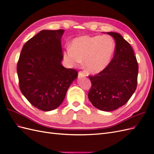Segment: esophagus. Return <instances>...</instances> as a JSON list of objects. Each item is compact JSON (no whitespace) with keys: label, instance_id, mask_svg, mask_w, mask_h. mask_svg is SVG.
I'll list each match as a JSON object with an SVG mask.
<instances>
[{"label":"esophagus","instance_id":"34e87169","mask_svg":"<svg viewBox=\"0 0 154 154\" xmlns=\"http://www.w3.org/2000/svg\"><path fill=\"white\" fill-rule=\"evenodd\" d=\"M86 76L85 71H80L78 72V77H85Z\"/></svg>","mask_w":154,"mask_h":154}]
</instances>
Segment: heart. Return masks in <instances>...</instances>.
<instances>
[{
    "label": "heart",
    "instance_id": "1",
    "mask_svg": "<svg viewBox=\"0 0 154 154\" xmlns=\"http://www.w3.org/2000/svg\"><path fill=\"white\" fill-rule=\"evenodd\" d=\"M115 49L114 41L109 36H81L66 48L63 57L71 66H76L84 61L88 72L98 73L109 66Z\"/></svg>",
    "mask_w": 154,
    "mask_h": 154
}]
</instances>
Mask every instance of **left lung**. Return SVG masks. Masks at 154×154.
Returning a JSON list of instances; mask_svg holds the SVG:
<instances>
[{
  "label": "left lung",
  "instance_id": "left-lung-1",
  "mask_svg": "<svg viewBox=\"0 0 154 154\" xmlns=\"http://www.w3.org/2000/svg\"><path fill=\"white\" fill-rule=\"evenodd\" d=\"M116 41L113 58L103 71L88 76L92 86L88 97L97 109L112 111L127 103L137 87L138 63L131 45L118 32H109Z\"/></svg>",
  "mask_w": 154,
  "mask_h": 154
}]
</instances>
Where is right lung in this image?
<instances>
[{
  "label": "right lung",
  "instance_id": "obj_1",
  "mask_svg": "<svg viewBox=\"0 0 154 154\" xmlns=\"http://www.w3.org/2000/svg\"><path fill=\"white\" fill-rule=\"evenodd\" d=\"M63 29L42 30L24 45L17 63L20 89L36 108L57 109L69 86L78 76L76 70L61 63Z\"/></svg>",
  "mask_w": 154,
  "mask_h": 154
}]
</instances>
